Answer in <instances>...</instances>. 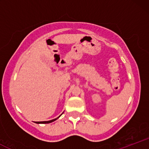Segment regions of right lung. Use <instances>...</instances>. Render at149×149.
<instances>
[{"instance_id":"obj_1","label":"right lung","mask_w":149,"mask_h":149,"mask_svg":"<svg viewBox=\"0 0 149 149\" xmlns=\"http://www.w3.org/2000/svg\"><path fill=\"white\" fill-rule=\"evenodd\" d=\"M61 115H60V116H61ZM60 116H59L58 118H54V119H53V120H48V121H40V122H36V123H38V124H40V123H42V124H44V123H50L54 122V120H56L59 118L60 117Z\"/></svg>"}]
</instances>
